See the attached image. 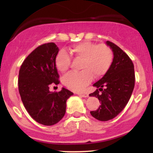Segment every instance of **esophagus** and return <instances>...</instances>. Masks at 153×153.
<instances>
[{"instance_id": "1", "label": "esophagus", "mask_w": 153, "mask_h": 153, "mask_svg": "<svg viewBox=\"0 0 153 153\" xmlns=\"http://www.w3.org/2000/svg\"><path fill=\"white\" fill-rule=\"evenodd\" d=\"M78 96H80V97L86 98L88 96V94H86V93H80V94H78Z\"/></svg>"}]
</instances>
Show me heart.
Returning <instances> with one entry per match:
<instances>
[{
  "mask_svg": "<svg viewBox=\"0 0 153 153\" xmlns=\"http://www.w3.org/2000/svg\"><path fill=\"white\" fill-rule=\"evenodd\" d=\"M71 53L75 59H81L80 72H70L63 77V83L74 91H82L91 82L93 75L101 78L111 66L114 53L111 47L104 44L96 45L91 42H82L71 49ZM71 57L65 51L56 55L54 64L61 73L69 68Z\"/></svg>",
  "mask_w": 153,
  "mask_h": 153,
  "instance_id": "b5f03b06",
  "label": "heart"
}]
</instances>
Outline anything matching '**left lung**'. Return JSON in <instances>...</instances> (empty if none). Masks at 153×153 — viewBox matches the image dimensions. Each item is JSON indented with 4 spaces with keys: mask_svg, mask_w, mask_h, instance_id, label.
I'll return each instance as SVG.
<instances>
[{
    "mask_svg": "<svg viewBox=\"0 0 153 153\" xmlns=\"http://www.w3.org/2000/svg\"><path fill=\"white\" fill-rule=\"evenodd\" d=\"M114 52V60L108 71L94 84L96 89L90 96L98 98L101 106L91 111L99 121H108L124 109L134 87V70L132 61L122 49L109 41L106 42ZM101 91V92L100 91Z\"/></svg>",
    "mask_w": 153,
    "mask_h": 153,
    "instance_id": "obj_1",
    "label": "left lung"
}]
</instances>
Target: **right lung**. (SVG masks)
I'll use <instances>...</instances> for the list:
<instances>
[{
	"mask_svg": "<svg viewBox=\"0 0 153 153\" xmlns=\"http://www.w3.org/2000/svg\"><path fill=\"white\" fill-rule=\"evenodd\" d=\"M58 52L54 42L40 45L24 59L19 73V91L24 107L36 122L46 126L63 118L67 100L73 94L65 88L59 92L49 90L52 83H59L54 64Z\"/></svg>",
	"mask_w": 153,
	"mask_h": 153,
	"instance_id": "1",
	"label": "right lung"
}]
</instances>
